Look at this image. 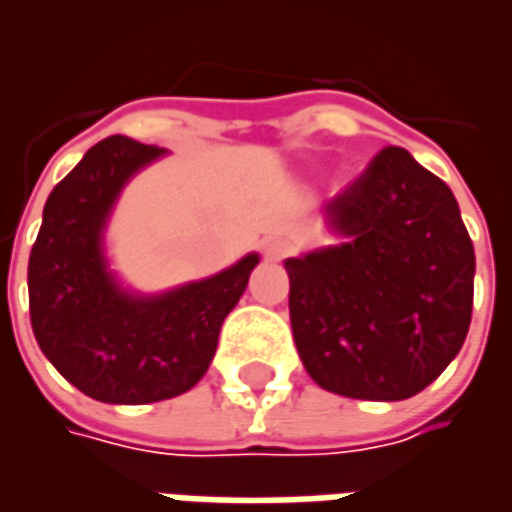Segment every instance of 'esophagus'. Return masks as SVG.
<instances>
[{
  "label": "esophagus",
  "instance_id": "1",
  "mask_svg": "<svg viewBox=\"0 0 512 512\" xmlns=\"http://www.w3.org/2000/svg\"><path fill=\"white\" fill-rule=\"evenodd\" d=\"M288 252L290 241H285V238H268L266 244H263V255H266L268 260H282Z\"/></svg>",
  "mask_w": 512,
  "mask_h": 512
}]
</instances>
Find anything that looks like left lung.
<instances>
[{"instance_id": "left-lung-1", "label": "left lung", "mask_w": 512, "mask_h": 512, "mask_svg": "<svg viewBox=\"0 0 512 512\" xmlns=\"http://www.w3.org/2000/svg\"><path fill=\"white\" fill-rule=\"evenodd\" d=\"M323 222L337 241L285 260L304 370L356 400L417 395L472 323L474 246L450 186L403 147H384Z\"/></svg>"}]
</instances>
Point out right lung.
<instances>
[{"label":"right lung","mask_w":512,"mask_h":512,"mask_svg":"<svg viewBox=\"0 0 512 512\" xmlns=\"http://www.w3.org/2000/svg\"><path fill=\"white\" fill-rule=\"evenodd\" d=\"M161 156V147L120 134L90 147L49 194L29 255V318L40 351L101 403L142 406L189 392L260 263L249 252L164 293L123 288L106 257V224L128 180Z\"/></svg>","instance_id":"obj_1"}]
</instances>
